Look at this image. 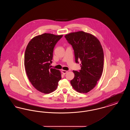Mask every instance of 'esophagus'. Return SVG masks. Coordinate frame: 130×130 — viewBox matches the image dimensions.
<instances>
[{
    "label": "esophagus",
    "mask_w": 130,
    "mask_h": 130,
    "mask_svg": "<svg viewBox=\"0 0 130 130\" xmlns=\"http://www.w3.org/2000/svg\"><path fill=\"white\" fill-rule=\"evenodd\" d=\"M61 72H62V73L63 74H65L68 72V71H66V70H62V71H61Z\"/></svg>",
    "instance_id": "34e87169"
}]
</instances>
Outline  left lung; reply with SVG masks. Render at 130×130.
Returning a JSON list of instances; mask_svg holds the SVG:
<instances>
[{
    "mask_svg": "<svg viewBox=\"0 0 130 130\" xmlns=\"http://www.w3.org/2000/svg\"><path fill=\"white\" fill-rule=\"evenodd\" d=\"M65 37L74 50L75 62L81 61L79 71H73L74 77L71 84L76 91L88 93L96 86L102 74L104 53L102 46L96 37L83 31L69 33Z\"/></svg>",
    "mask_w": 130,
    "mask_h": 130,
    "instance_id": "8db88e82",
    "label": "left lung"
}]
</instances>
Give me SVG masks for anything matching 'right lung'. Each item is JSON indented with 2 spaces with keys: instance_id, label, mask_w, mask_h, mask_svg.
Wrapping results in <instances>:
<instances>
[{
  "instance_id": "1",
  "label": "right lung",
  "mask_w": 130,
  "mask_h": 130,
  "mask_svg": "<svg viewBox=\"0 0 130 130\" xmlns=\"http://www.w3.org/2000/svg\"><path fill=\"white\" fill-rule=\"evenodd\" d=\"M63 35L45 33L32 38L25 50L24 66L32 86L38 91L49 93L55 91L61 79L60 71L51 68L54 48Z\"/></svg>"
}]
</instances>
